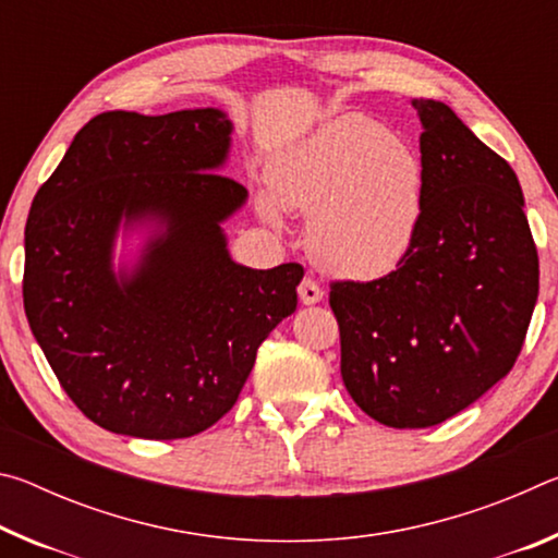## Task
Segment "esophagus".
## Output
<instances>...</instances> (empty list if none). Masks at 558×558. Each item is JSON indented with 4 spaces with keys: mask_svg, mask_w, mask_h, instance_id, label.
<instances>
[{
    "mask_svg": "<svg viewBox=\"0 0 558 558\" xmlns=\"http://www.w3.org/2000/svg\"><path fill=\"white\" fill-rule=\"evenodd\" d=\"M323 298H325V292L313 278H305L300 282V302H302V305H317V302H323Z\"/></svg>",
    "mask_w": 558,
    "mask_h": 558,
    "instance_id": "esophagus-1",
    "label": "esophagus"
}]
</instances>
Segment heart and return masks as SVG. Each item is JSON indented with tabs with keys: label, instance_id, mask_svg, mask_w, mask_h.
<instances>
[{
	"label": "heart",
	"instance_id": "b5f03b06",
	"mask_svg": "<svg viewBox=\"0 0 558 558\" xmlns=\"http://www.w3.org/2000/svg\"><path fill=\"white\" fill-rule=\"evenodd\" d=\"M426 169L384 122L347 112L272 157L258 214L282 229V213L307 216V248L319 266L376 280L409 258L423 219Z\"/></svg>",
	"mask_w": 558,
	"mask_h": 558
}]
</instances>
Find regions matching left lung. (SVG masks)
<instances>
[{
	"instance_id": "obj_1",
	"label": "left lung",
	"mask_w": 558,
	"mask_h": 558,
	"mask_svg": "<svg viewBox=\"0 0 558 558\" xmlns=\"http://www.w3.org/2000/svg\"><path fill=\"white\" fill-rule=\"evenodd\" d=\"M426 169L413 251L372 282H335L342 381L389 428H428L505 379L539 295L514 169L452 108L415 98Z\"/></svg>"
}]
</instances>
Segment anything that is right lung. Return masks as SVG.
Returning a JSON list of instances; mask_svg holds the SVG:
<instances>
[{
	"mask_svg": "<svg viewBox=\"0 0 558 558\" xmlns=\"http://www.w3.org/2000/svg\"><path fill=\"white\" fill-rule=\"evenodd\" d=\"M231 135L221 108L102 112L34 196L26 319L63 391L110 433L174 440L214 426L295 313L302 266L231 258L223 223L248 202L221 174Z\"/></svg>",
	"mask_w": 558,
	"mask_h": 558,
	"instance_id": "right-lung-1",
	"label": "right lung"
}]
</instances>
